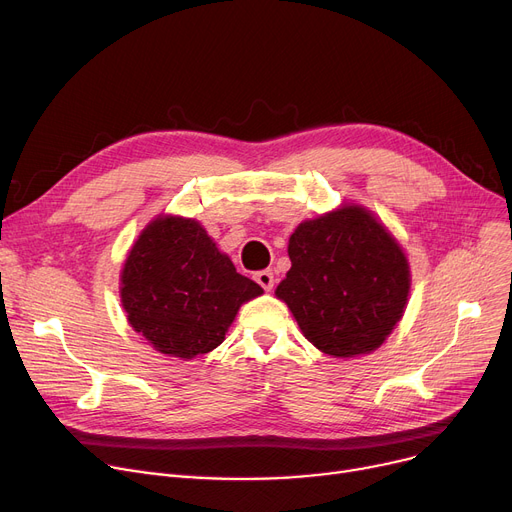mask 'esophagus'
Listing matches in <instances>:
<instances>
[{
  "mask_svg": "<svg viewBox=\"0 0 512 512\" xmlns=\"http://www.w3.org/2000/svg\"><path fill=\"white\" fill-rule=\"evenodd\" d=\"M255 282H257L263 290L270 292V290L274 288V274H272V270H261V272H257V274H255Z\"/></svg>",
  "mask_w": 512,
  "mask_h": 512,
  "instance_id": "obj_1",
  "label": "esophagus"
}]
</instances>
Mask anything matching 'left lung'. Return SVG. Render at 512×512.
Returning a JSON list of instances; mask_svg holds the SVG:
<instances>
[{
    "label": "left lung",
    "instance_id": "left-lung-1",
    "mask_svg": "<svg viewBox=\"0 0 512 512\" xmlns=\"http://www.w3.org/2000/svg\"><path fill=\"white\" fill-rule=\"evenodd\" d=\"M292 267L276 288L305 338L332 357L378 348L405 311V253L369 211L346 205L303 222L288 242Z\"/></svg>",
    "mask_w": 512,
    "mask_h": 512
}]
</instances>
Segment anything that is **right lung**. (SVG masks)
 <instances>
[{"label": "right lung", "instance_id": "add662e5", "mask_svg": "<svg viewBox=\"0 0 512 512\" xmlns=\"http://www.w3.org/2000/svg\"><path fill=\"white\" fill-rule=\"evenodd\" d=\"M261 292L236 272L201 224L157 218L124 263L120 297L130 326L155 351L193 359L220 346L238 307Z\"/></svg>", "mask_w": 512, "mask_h": 512}]
</instances>
